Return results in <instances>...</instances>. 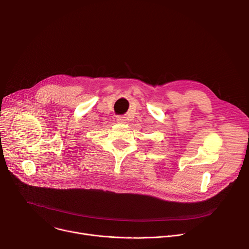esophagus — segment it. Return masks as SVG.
<instances>
[{
	"label": "esophagus",
	"mask_w": 249,
	"mask_h": 249,
	"mask_svg": "<svg viewBox=\"0 0 249 249\" xmlns=\"http://www.w3.org/2000/svg\"><path fill=\"white\" fill-rule=\"evenodd\" d=\"M116 121H117L118 123H125L126 119H125L124 116H117V117H116Z\"/></svg>",
	"instance_id": "obj_1"
}]
</instances>
